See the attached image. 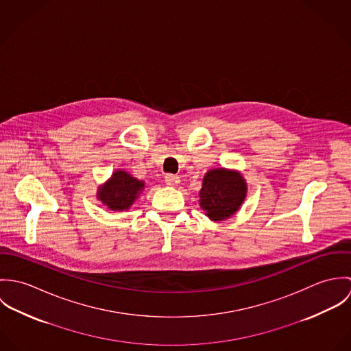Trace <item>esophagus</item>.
<instances>
[{
    "label": "esophagus",
    "instance_id": "1",
    "mask_svg": "<svg viewBox=\"0 0 351 351\" xmlns=\"http://www.w3.org/2000/svg\"><path fill=\"white\" fill-rule=\"evenodd\" d=\"M165 182H166V185H169V186H177V185L180 184V178H178L177 176H174V174H166Z\"/></svg>",
    "mask_w": 351,
    "mask_h": 351
}]
</instances>
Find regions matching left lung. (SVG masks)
<instances>
[{
    "label": "left lung",
    "mask_w": 351,
    "mask_h": 351,
    "mask_svg": "<svg viewBox=\"0 0 351 351\" xmlns=\"http://www.w3.org/2000/svg\"><path fill=\"white\" fill-rule=\"evenodd\" d=\"M246 196L247 184L241 171L215 167L202 178L199 202L209 220L224 221L241 209Z\"/></svg>",
    "instance_id": "1"
}]
</instances>
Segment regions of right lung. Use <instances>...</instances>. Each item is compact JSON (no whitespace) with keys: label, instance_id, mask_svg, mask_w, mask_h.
Wrapping results in <instances>:
<instances>
[{"label":"right lung","instance_id":"1","mask_svg":"<svg viewBox=\"0 0 351 351\" xmlns=\"http://www.w3.org/2000/svg\"><path fill=\"white\" fill-rule=\"evenodd\" d=\"M145 189V181L125 170H114L97 189V199L110 210H128Z\"/></svg>","mask_w":351,"mask_h":351}]
</instances>
